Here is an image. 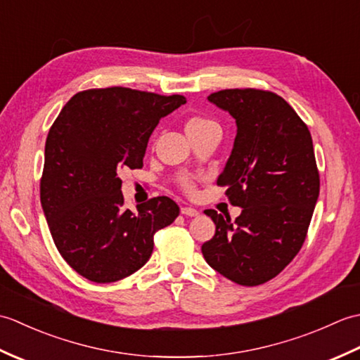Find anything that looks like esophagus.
Wrapping results in <instances>:
<instances>
[{"instance_id":"34e87169","label":"esophagus","mask_w":360,"mask_h":360,"mask_svg":"<svg viewBox=\"0 0 360 360\" xmlns=\"http://www.w3.org/2000/svg\"><path fill=\"white\" fill-rule=\"evenodd\" d=\"M181 213H182V215H186V217H198V215H200V212H198L193 207H182Z\"/></svg>"}]
</instances>
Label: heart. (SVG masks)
I'll list each match as a JSON object with an SVG mask.
<instances>
[{
    "mask_svg": "<svg viewBox=\"0 0 360 360\" xmlns=\"http://www.w3.org/2000/svg\"><path fill=\"white\" fill-rule=\"evenodd\" d=\"M210 128H219V127H218L215 120H212L209 117H204V116H193V117L187 119V122H186L187 136H192L195 133H201V131H205V129H210ZM179 186L187 193L195 192V181L187 174L181 176Z\"/></svg>",
    "mask_w": 360,
    "mask_h": 360,
    "instance_id": "b5f03b06",
    "label": "heart"
}]
</instances>
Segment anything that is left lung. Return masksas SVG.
<instances>
[{"mask_svg": "<svg viewBox=\"0 0 360 360\" xmlns=\"http://www.w3.org/2000/svg\"><path fill=\"white\" fill-rule=\"evenodd\" d=\"M207 98L236 122L232 155L217 184L243 210L235 221L205 210L217 231L201 250L226 278L258 286L277 277L307 238L320 192L311 133L272 91L223 89Z\"/></svg>", "mask_w": 360, "mask_h": 360, "instance_id": "8db88e82", "label": "left lung"}]
</instances>
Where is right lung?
Here are the masks:
<instances>
[{
	"label": "right lung",
	"mask_w": 360,
	"mask_h": 360,
	"mask_svg": "<svg viewBox=\"0 0 360 360\" xmlns=\"http://www.w3.org/2000/svg\"><path fill=\"white\" fill-rule=\"evenodd\" d=\"M187 98L124 86L80 91L53 122L44 145L40 200L65 262L94 283L119 281L148 262L153 236L179 207L168 196L124 207L119 174L142 168L159 120Z\"/></svg>",
	"instance_id": "1"
}]
</instances>
